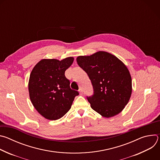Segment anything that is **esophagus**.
Masks as SVG:
<instances>
[{
    "mask_svg": "<svg viewBox=\"0 0 160 160\" xmlns=\"http://www.w3.org/2000/svg\"><path fill=\"white\" fill-rule=\"evenodd\" d=\"M79 93H80V94H82V93H83V90L80 88V89H79Z\"/></svg>",
    "mask_w": 160,
    "mask_h": 160,
    "instance_id": "34e87169",
    "label": "esophagus"
}]
</instances>
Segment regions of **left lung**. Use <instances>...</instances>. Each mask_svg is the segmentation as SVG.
Masks as SVG:
<instances>
[{
	"mask_svg": "<svg viewBox=\"0 0 160 160\" xmlns=\"http://www.w3.org/2000/svg\"><path fill=\"white\" fill-rule=\"evenodd\" d=\"M77 61L93 87V95L87 96L91 108L106 118L118 115L132 94V79L127 66L116 56L104 51L78 56Z\"/></svg>",
	"mask_w": 160,
	"mask_h": 160,
	"instance_id": "8db88e82",
	"label": "left lung"
}]
</instances>
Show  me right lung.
I'll return each mask as SVG.
<instances>
[{
	"instance_id": "obj_1",
	"label": "right lung",
	"mask_w": 160,
	"mask_h": 160,
	"mask_svg": "<svg viewBox=\"0 0 160 160\" xmlns=\"http://www.w3.org/2000/svg\"><path fill=\"white\" fill-rule=\"evenodd\" d=\"M73 60L72 57L61 61L42 59L31 72L30 98L37 111L46 119L56 120L62 117L79 94L78 91L70 88V80L64 75Z\"/></svg>"
}]
</instances>
